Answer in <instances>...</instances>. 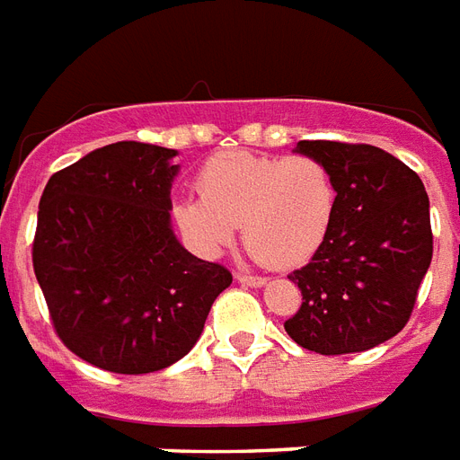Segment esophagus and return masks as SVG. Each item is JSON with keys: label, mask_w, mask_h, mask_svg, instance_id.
Masks as SVG:
<instances>
[{"label": "esophagus", "mask_w": 460, "mask_h": 460, "mask_svg": "<svg viewBox=\"0 0 460 460\" xmlns=\"http://www.w3.org/2000/svg\"><path fill=\"white\" fill-rule=\"evenodd\" d=\"M234 279H237V283H244V286H252V288H259V286H264V283H267V279H264V276L237 274Z\"/></svg>", "instance_id": "34e87169"}]
</instances>
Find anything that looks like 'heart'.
<instances>
[{
	"label": "heart",
	"mask_w": 460,
	"mask_h": 460,
	"mask_svg": "<svg viewBox=\"0 0 460 460\" xmlns=\"http://www.w3.org/2000/svg\"><path fill=\"white\" fill-rule=\"evenodd\" d=\"M199 196L179 199L174 217L199 250L217 254L240 226L244 247L267 267L305 264L330 234L337 186L310 155H213L196 174Z\"/></svg>",
	"instance_id": "obj_1"
}]
</instances>
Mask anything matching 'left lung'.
I'll return each mask as SVG.
<instances>
[{"label": "left lung", "mask_w": 460, "mask_h": 460, "mask_svg": "<svg viewBox=\"0 0 460 460\" xmlns=\"http://www.w3.org/2000/svg\"><path fill=\"white\" fill-rule=\"evenodd\" d=\"M296 152L330 167L337 210L323 247L288 276L303 303L283 327L324 357L378 347L407 324L431 264L422 179L374 145L300 140Z\"/></svg>", "instance_id": "1"}]
</instances>
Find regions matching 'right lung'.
I'll return each mask as SVG.
<instances>
[{
    "mask_svg": "<svg viewBox=\"0 0 460 460\" xmlns=\"http://www.w3.org/2000/svg\"><path fill=\"white\" fill-rule=\"evenodd\" d=\"M177 150L123 143L55 172L38 203L33 271L65 347L111 374L186 357L233 283L172 230Z\"/></svg>",
    "mask_w": 460,
    "mask_h": 460,
    "instance_id": "right-lung-1",
    "label": "right lung"
}]
</instances>
